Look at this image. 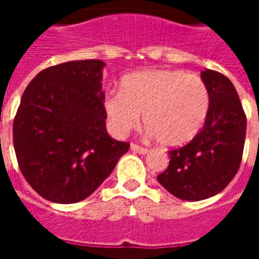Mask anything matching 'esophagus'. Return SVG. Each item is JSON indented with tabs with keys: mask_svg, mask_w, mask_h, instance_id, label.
<instances>
[{
	"mask_svg": "<svg viewBox=\"0 0 259 259\" xmlns=\"http://www.w3.org/2000/svg\"><path fill=\"white\" fill-rule=\"evenodd\" d=\"M130 150L135 152H139V154H147V152H148V148H146V147L143 146H139V144H135V143H132Z\"/></svg>",
	"mask_w": 259,
	"mask_h": 259,
	"instance_id": "esophagus-1",
	"label": "esophagus"
}]
</instances>
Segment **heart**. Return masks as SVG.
<instances>
[{"label":"heart","mask_w":259,"mask_h":259,"mask_svg":"<svg viewBox=\"0 0 259 259\" xmlns=\"http://www.w3.org/2000/svg\"><path fill=\"white\" fill-rule=\"evenodd\" d=\"M120 93H109L104 109L113 133L126 135L140 122L166 147L194 139L205 124L211 108L206 83L180 69H154L124 76Z\"/></svg>","instance_id":"heart-1"}]
</instances>
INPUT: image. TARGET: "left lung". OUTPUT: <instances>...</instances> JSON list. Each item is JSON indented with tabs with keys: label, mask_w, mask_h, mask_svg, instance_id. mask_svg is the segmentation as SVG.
Instances as JSON below:
<instances>
[{
	"label": "left lung",
	"mask_w": 259,
	"mask_h": 259,
	"mask_svg": "<svg viewBox=\"0 0 259 259\" xmlns=\"http://www.w3.org/2000/svg\"><path fill=\"white\" fill-rule=\"evenodd\" d=\"M211 94L205 124L194 139L169 151L168 168L158 182L180 200L200 201L232 182L241 163L247 118L233 83L217 70L201 72Z\"/></svg>",
	"instance_id": "left-lung-1"
}]
</instances>
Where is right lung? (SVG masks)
<instances>
[{
	"instance_id": "obj_1",
	"label": "right lung",
	"mask_w": 259,
	"mask_h": 259,
	"mask_svg": "<svg viewBox=\"0 0 259 259\" xmlns=\"http://www.w3.org/2000/svg\"><path fill=\"white\" fill-rule=\"evenodd\" d=\"M100 59L44 69L26 87L14 119L19 169L42 198L73 204L111 175L130 144L108 135Z\"/></svg>"
}]
</instances>
